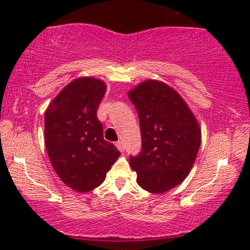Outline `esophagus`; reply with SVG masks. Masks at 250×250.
Wrapping results in <instances>:
<instances>
[{"label":"esophagus","mask_w":250,"mask_h":250,"mask_svg":"<svg viewBox=\"0 0 250 250\" xmlns=\"http://www.w3.org/2000/svg\"><path fill=\"white\" fill-rule=\"evenodd\" d=\"M116 146H117V148H118V150H119V151H124V150H125V146H124V143H123L122 141H118L117 143H116Z\"/></svg>","instance_id":"1"}]
</instances>
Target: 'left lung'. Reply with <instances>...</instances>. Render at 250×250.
<instances>
[{
	"instance_id": "left-lung-1",
	"label": "left lung",
	"mask_w": 250,
	"mask_h": 250,
	"mask_svg": "<svg viewBox=\"0 0 250 250\" xmlns=\"http://www.w3.org/2000/svg\"><path fill=\"white\" fill-rule=\"evenodd\" d=\"M128 98L142 138L141 152L129 157V165L142 189L164 193L189 175L201 142L199 124L182 97L164 82H142Z\"/></svg>"
}]
</instances>
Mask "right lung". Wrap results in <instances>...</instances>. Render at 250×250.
<instances>
[{
    "label": "right lung",
    "instance_id": "add662e5",
    "mask_svg": "<svg viewBox=\"0 0 250 250\" xmlns=\"http://www.w3.org/2000/svg\"><path fill=\"white\" fill-rule=\"evenodd\" d=\"M105 90L104 81L78 77L59 92L44 115V139L53 169L77 192L100 186L121 155L104 139L97 116Z\"/></svg>",
    "mask_w": 250,
    "mask_h": 250
}]
</instances>
